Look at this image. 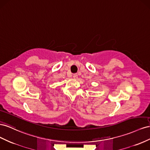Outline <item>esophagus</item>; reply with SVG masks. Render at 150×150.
<instances>
[{
    "instance_id": "34e87169",
    "label": "esophagus",
    "mask_w": 150,
    "mask_h": 150,
    "mask_svg": "<svg viewBox=\"0 0 150 150\" xmlns=\"http://www.w3.org/2000/svg\"><path fill=\"white\" fill-rule=\"evenodd\" d=\"M73 78H74V79H77L78 78V75L76 74H74V75H73Z\"/></svg>"
}]
</instances>
